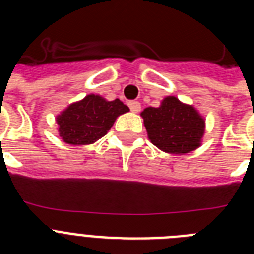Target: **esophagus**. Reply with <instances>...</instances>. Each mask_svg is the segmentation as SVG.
<instances>
[{"label":"esophagus","instance_id":"1","mask_svg":"<svg viewBox=\"0 0 254 254\" xmlns=\"http://www.w3.org/2000/svg\"><path fill=\"white\" fill-rule=\"evenodd\" d=\"M128 107L133 113H138L141 111V104L138 102H129Z\"/></svg>","mask_w":254,"mask_h":254}]
</instances>
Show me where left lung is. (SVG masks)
<instances>
[{
	"mask_svg": "<svg viewBox=\"0 0 254 254\" xmlns=\"http://www.w3.org/2000/svg\"><path fill=\"white\" fill-rule=\"evenodd\" d=\"M141 117L150 141L163 151L183 155L201 145L205 121L192 105L176 96H167L160 107L143 109Z\"/></svg>",
	"mask_w": 254,
	"mask_h": 254,
	"instance_id": "1",
	"label": "left lung"
}]
</instances>
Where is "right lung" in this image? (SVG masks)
Segmentation results:
<instances>
[{
  "label": "right lung",
  "mask_w": 254,
  "mask_h": 254,
  "mask_svg": "<svg viewBox=\"0 0 254 254\" xmlns=\"http://www.w3.org/2000/svg\"><path fill=\"white\" fill-rule=\"evenodd\" d=\"M128 111L120 99L108 102L102 96L90 94L67 107L57 117L58 132L69 145H89L105 136L117 117Z\"/></svg>",
  "instance_id": "1"
}]
</instances>
